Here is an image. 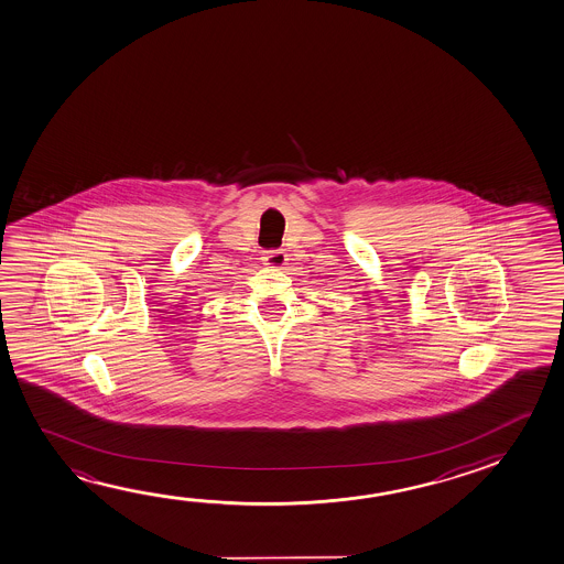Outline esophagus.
<instances>
[{"instance_id":"obj_1","label":"esophagus","mask_w":564,"mask_h":564,"mask_svg":"<svg viewBox=\"0 0 564 564\" xmlns=\"http://www.w3.org/2000/svg\"><path fill=\"white\" fill-rule=\"evenodd\" d=\"M261 259H263V265H265V268L275 269V271L283 269L286 265V256L283 250L265 251Z\"/></svg>"}]
</instances>
